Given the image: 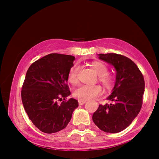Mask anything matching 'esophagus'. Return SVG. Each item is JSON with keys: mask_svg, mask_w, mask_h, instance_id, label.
Listing matches in <instances>:
<instances>
[{"mask_svg": "<svg viewBox=\"0 0 159 159\" xmlns=\"http://www.w3.org/2000/svg\"><path fill=\"white\" fill-rule=\"evenodd\" d=\"M85 102H86L85 100H79V101H78V104H79L80 105H84V104Z\"/></svg>", "mask_w": 159, "mask_h": 159, "instance_id": "obj_1", "label": "esophagus"}]
</instances>
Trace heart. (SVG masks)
Here are the masks:
<instances>
[{"label": "heart", "mask_w": 159, "mask_h": 159, "mask_svg": "<svg viewBox=\"0 0 159 159\" xmlns=\"http://www.w3.org/2000/svg\"><path fill=\"white\" fill-rule=\"evenodd\" d=\"M91 66L95 72L98 74V81L106 90L112 89L114 83V78L108 74V67L106 64L99 61H95L91 63ZM79 66L75 64L72 66L69 71L68 81L72 84H75L78 80ZM102 93V88L99 85L88 86L81 85L78 87L74 92V96L79 100H89L100 96Z\"/></svg>", "instance_id": "1"}]
</instances>
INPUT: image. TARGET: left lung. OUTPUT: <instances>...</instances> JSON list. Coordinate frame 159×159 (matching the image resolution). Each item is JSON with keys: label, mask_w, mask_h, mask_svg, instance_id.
Returning <instances> with one entry per match:
<instances>
[{"label": "left lung", "mask_w": 159, "mask_h": 159, "mask_svg": "<svg viewBox=\"0 0 159 159\" xmlns=\"http://www.w3.org/2000/svg\"><path fill=\"white\" fill-rule=\"evenodd\" d=\"M99 58L116 70V82L107 100L110 105H99L93 114L94 123L101 130L118 133L129 126L139 114L143 104L144 78L132 60L121 54H99Z\"/></svg>", "instance_id": "obj_1"}]
</instances>
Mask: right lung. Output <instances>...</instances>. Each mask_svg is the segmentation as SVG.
<instances>
[{
  "label": "right lung",
  "mask_w": 159,
  "mask_h": 159,
  "mask_svg": "<svg viewBox=\"0 0 159 159\" xmlns=\"http://www.w3.org/2000/svg\"><path fill=\"white\" fill-rule=\"evenodd\" d=\"M74 60L71 55L49 54L27 69L21 100L29 119L41 132L52 134L64 129L78 106L76 99H66L71 93L68 73Z\"/></svg>",
  "instance_id": "obj_1"
}]
</instances>
